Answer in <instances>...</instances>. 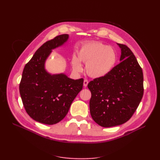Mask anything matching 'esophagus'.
Instances as JSON below:
<instances>
[{
  "label": "esophagus",
  "instance_id": "esophagus-1",
  "mask_svg": "<svg viewBox=\"0 0 160 160\" xmlns=\"http://www.w3.org/2000/svg\"><path fill=\"white\" fill-rule=\"evenodd\" d=\"M88 83H89V82H88V80H87V79H85V80H84V81H83V86L85 87V88H86V87L88 86Z\"/></svg>",
  "mask_w": 160,
  "mask_h": 160
}]
</instances>
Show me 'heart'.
I'll use <instances>...</instances> for the list:
<instances>
[{"instance_id":"1","label":"heart","mask_w":160,"mask_h":160,"mask_svg":"<svg viewBox=\"0 0 160 160\" xmlns=\"http://www.w3.org/2000/svg\"><path fill=\"white\" fill-rule=\"evenodd\" d=\"M118 60L117 52L112 47L98 41L89 42L82 46L77 52V57L71 59L72 68L79 72L83 71L81 62L86 63V72L93 78H101L112 71Z\"/></svg>"}]
</instances>
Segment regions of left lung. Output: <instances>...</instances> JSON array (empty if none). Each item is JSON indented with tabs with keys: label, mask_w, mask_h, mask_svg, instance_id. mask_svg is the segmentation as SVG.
Returning <instances> with one entry per match:
<instances>
[{
	"label": "left lung",
	"mask_w": 160,
	"mask_h": 160,
	"mask_svg": "<svg viewBox=\"0 0 160 160\" xmlns=\"http://www.w3.org/2000/svg\"><path fill=\"white\" fill-rule=\"evenodd\" d=\"M121 49L120 62L109 73L88 83L91 93L90 113L103 128L125 123L136 111L143 95V75L132 51L117 43Z\"/></svg>",
	"instance_id": "left-lung-1"
}]
</instances>
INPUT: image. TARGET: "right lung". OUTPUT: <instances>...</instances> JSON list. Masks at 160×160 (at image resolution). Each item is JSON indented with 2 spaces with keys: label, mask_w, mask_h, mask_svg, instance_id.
Masks as SVG:
<instances>
[{
  "label": "right lung",
  "mask_w": 160,
  "mask_h": 160,
  "mask_svg": "<svg viewBox=\"0 0 160 160\" xmlns=\"http://www.w3.org/2000/svg\"><path fill=\"white\" fill-rule=\"evenodd\" d=\"M69 37L64 34L44 43L23 69L19 91L27 113L36 122L47 125L61 122L83 88V79H72L63 72L51 74L45 69L52 50L63 45Z\"/></svg>",
  "instance_id": "1"
}]
</instances>
